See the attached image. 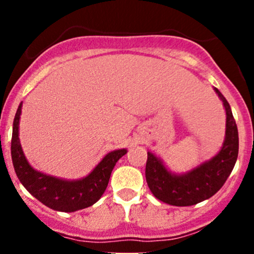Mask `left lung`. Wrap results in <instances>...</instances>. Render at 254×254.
<instances>
[{"label":"left lung","instance_id":"left-lung-1","mask_svg":"<svg viewBox=\"0 0 254 254\" xmlns=\"http://www.w3.org/2000/svg\"><path fill=\"white\" fill-rule=\"evenodd\" d=\"M226 111V135L221 150L211 160L194 170L176 175L168 171L162 161L147 152L146 182L158 200L176 206H190L211 198L229 178L238 156V131L229 102L214 88Z\"/></svg>","mask_w":254,"mask_h":254}]
</instances>
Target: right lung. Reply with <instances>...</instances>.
Instances as JSON below:
<instances>
[{"mask_svg":"<svg viewBox=\"0 0 254 254\" xmlns=\"http://www.w3.org/2000/svg\"><path fill=\"white\" fill-rule=\"evenodd\" d=\"M20 113L22 103L18 107L14 117L11 155L16 175L24 188L40 203L56 211L73 212L76 210L93 205L96 201H98L107 189L115 163L127 153V150L122 148L107 153L88 176L77 181H65L56 177L47 176L35 171L28 163L23 153L18 137Z\"/></svg>","mask_w":254,"mask_h":254,"instance_id":"right-lung-1","label":"right lung"}]
</instances>
